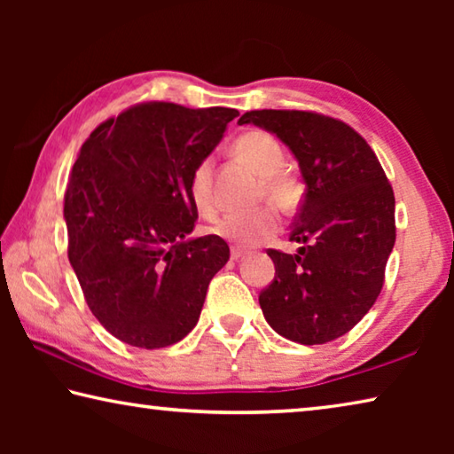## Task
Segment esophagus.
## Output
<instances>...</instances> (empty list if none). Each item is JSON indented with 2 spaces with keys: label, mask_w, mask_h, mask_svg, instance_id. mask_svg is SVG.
Masks as SVG:
<instances>
[{
  "label": "esophagus",
  "mask_w": 454,
  "mask_h": 454,
  "mask_svg": "<svg viewBox=\"0 0 454 454\" xmlns=\"http://www.w3.org/2000/svg\"><path fill=\"white\" fill-rule=\"evenodd\" d=\"M230 256H232V260H242L244 258V250L232 248V250H230Z\"/></svg>",
  "instance_id": "1"
}]
</instances>
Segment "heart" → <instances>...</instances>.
Masks as SVG:
<instances>
[{
  "label": "heart",
  "instance_id": "1",
  "mask_svg": "<svg viewBox=\"0 0 454 454\" xmlns=\"http://www.w3.org/2000/svg\"><path fill=\"white\" fill-rule=\"evenodd\" d=\"M234 153L262 178L264 194L272 204L282 210H288L296 204L301 188L290 174L282 170L284 150L274 136L260 132V129L246 132L234 142ZM188 194L194 208L202 216L212 218L216 214L210 160H202L192 170ZM276 230H278V216L272 208L228 212L212 226L214 234L236 246H244V248L266 242L276 234Z\"/></svg>",
  "mask_w": 454,
  "mask_h": 454
}]
</instances>
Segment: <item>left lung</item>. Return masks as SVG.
<instances>
[{"mask_svg":"<svg viewBox=\"0 0 454 454\" xmlns=\"http://www.w3.org/2000/svg\"><path fill=\"white\" fill-rule=\"evenodd\" d=\"M288 145L306 184L290 230L296 254L268 250L276 274L258 302L268 325L298 344H325L363 320L393 252L395 194L382 166L340 120L298 110L246 112Z\"/></svg>","mask_w":454,"mask_h":454,"instance_id":"8db88e82","label":"left lung"}]
</instances>
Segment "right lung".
<instances>
[{
    "label": "right lung",
    "mask_w": 454,
    "mask_h": 454,
    "mask_svg": "<svg viewBox=\"0 0 454 454\" xmlns=\"http://www.w3.org/2000/svg\"><path fill=\"white\" fill-rule=\"evenodd\" d=\"M232 107L148 102L106 120L83 142L67 180V258L90 310L137 348H164L196 326L230 248L192 238V170L224 137Z\"/></svg>",
    "instance_id": "add662e5"
}]
</instances>
